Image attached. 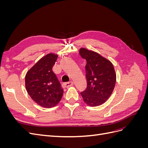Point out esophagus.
Here are the masks:
<instances>
[{"label":"esophagus","instance_id":"34e87169","mask_svg":"<svg viewBox=\"0 0 148 148\" xmlns=\"http://www.w3.org/2000/svg\"><path fill=\"white\" fill-rule=\"evenodd\" d=\"M73 83L72 82H66V83H63L62 86H63L64 88H69L73 86Z\"/></svg>","mask_w":148,"mask_h":148}]
</instances>
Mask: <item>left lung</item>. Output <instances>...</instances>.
<instances>
[{"label":"left lung","mask_w":148,"mask_h":148,"mask_svg":"<svg viewBox=\"0 0 148 148\" xmlns=\"http://www.w3.org/2000/svg\"><path fill=\"white\" fill-rule=\"evenodd\" d=\"M79 55L86 61L87 88L81 92L87 105H102L111 96L116 82V73L112 62L99 53L86 48H80Z\"/></svg>","instance_id":"1"}]
</instances>
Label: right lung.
I'll use <instances>...</instances> for the list:
<instances>
[{
    "instance_id": "obj_1",
    "label": "right lung",
    "mask_w": 148,
    "mask_h": 148,
    "mask_svg": "<svg viewBox=\"0 0 148 148\" xmlns=\"http://www.w3.org/2000/svg\"><path fill=\"white\" fill-rule=\"evenodd\" d=\"M57 57L56 53H48L31 67L25 76V87L28 95L44 108L56 106L63 96L64 90L52 71Z\"/></svg>"
}]
</instances>
